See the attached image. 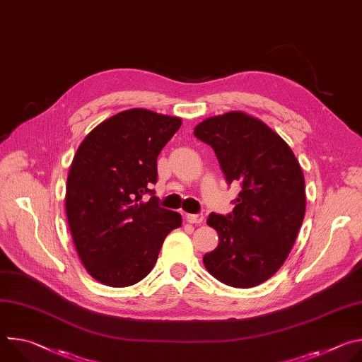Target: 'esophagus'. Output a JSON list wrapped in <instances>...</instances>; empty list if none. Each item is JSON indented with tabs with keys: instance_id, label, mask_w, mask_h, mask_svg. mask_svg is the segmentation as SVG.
<instances>
[{
	"instance_id": "1",
	"label": "esophagus",
	"mask_w": 362,
	"mask_h": 362,
	"mask_svg": "<svg viewBox=\"0 0 362 362\" xmlns=\"http://www.w3.org/2000/svg\"><path fill=\"white\" fill-rule=\"evenodd\" d=\"M186 221L189 223H196V225H200L204 222V215L203 214H197V215H187L186 216Z\"/></svg>"
}]
</instances>
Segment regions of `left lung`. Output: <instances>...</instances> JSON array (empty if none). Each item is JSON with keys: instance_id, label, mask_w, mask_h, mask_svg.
I'll list each match as a JSON object with an SVG mask.
<instances>
[{"instance_id": "8db88e82", "label": "left lung", "mask_w": 362, "mask_h": 362, "mask_svg": "<svg viewBox=\"0 0 362 362\" xmlns=\"http://www.w3.org/2000/svg\"><path fill=\"white\" fill-rule=\"evenodd\" d=\"M193 133L215 150L228 185L242 187L232 214L209 215L219 245L203 256V264L225 285H259L284 265L302 225L300 166L279 134L242 112L206 119Z\"/></svg>"}]
</instances>
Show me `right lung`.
Returning <instances> with one entry per match:
<instances>
[{
    "label": "right lung",
    "mask_w": 362,
    "mask_h": 362,
    "mask_svg": "<svg viewBox=\"0 0 362 362\" xmlns=\"http://www.w3.org/2000/svg\"><path fill=\"white\" fill-rule=\"evenodd\" d=\"M182 126L179 117L132 109L94 127L74 154L66 214L87 272L107 286L141 281L158 261L165 238L182 225L159 206L158 156ZM148 192L152 197L142 202Z\"/></svg>",
    "instance_id": "obj_1"
}]
</instances>
